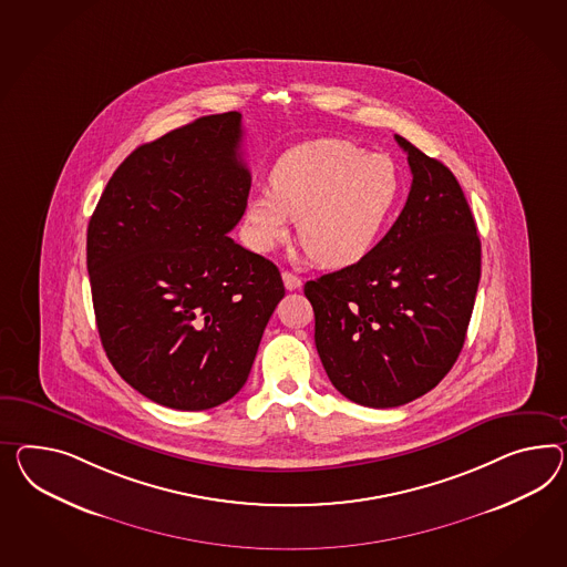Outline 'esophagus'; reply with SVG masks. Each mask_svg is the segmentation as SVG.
I'll return each instance as SVG.
<instances>
[{"mask_svg": "<svg viewBox=\"0 0 567 567\" xmlns=\"http://www.w3.org/2000/svg\"><path fill=\"white\" fill-rule=\"evenodd\" d=\"M281 277H284V286H286V290H300V286H302V279H300V277L293 276L290 271H284Z\"/></svg>", "mask_w": 567, "mask_h": 567, "instance_id": "34e87169", "label": "esophagus"}]
</instances>
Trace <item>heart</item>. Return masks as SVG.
<instances>
[{"label": "heart", "mask_w": 567, "mask_h": 567, "mask_svg": "<svg viewBox=\"0 0 567 567\" xmlns=\"http://www.w3.org/2000/svg\"><path fill=\"white\" fill-rule=\"evenodd\" d=\"M401 173L384 154L339 140L288 150L271 171V189L255 190L245 205L247 243L267 252L298 238L322 267H348L377 247L396 202Z\"/></svg>", "instance_id": "b5f03b06"}]
</instances>
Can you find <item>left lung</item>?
I'll return each instance as SVG.
<instances>
[{
    "label": "left lung",
    "instance_id": "1",
    "mask_svg": "<svg viewBox=\"0 0 567 567\" xmlns=\"http://www.w3.org/2000/svg\"><path fill=\"white\" fill-rule=\"evenodd\" d=\"M394 140L413 175L403 212L362 261L305 286L327 377L374 409L405 405L451 372L481 277L477 226L456 176Z\"/></svg>",
    "mask_w": 567,
    "mask_h": 567
}]
</instances>
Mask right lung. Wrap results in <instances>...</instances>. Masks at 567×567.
Here are the masks:
<instances>
[{
    "label": "right lung",
    "instance_id": "obj_1",
    "mask_svg": "<svg viewBox=\"0 0 567 567\" xmlns=\"http://www.w3.org/2000/svg\"><path fill=\"white\" fill-rule=\"evenodd\" d=\"M240 118L202 116L133 150L87 224L106 358L135 391L171 409L233 399L286 293L276 265L228 236L250 190Z\"/></svg>",
    "mask_w": 567,
    "mask_h": 567
}]
</instances>
